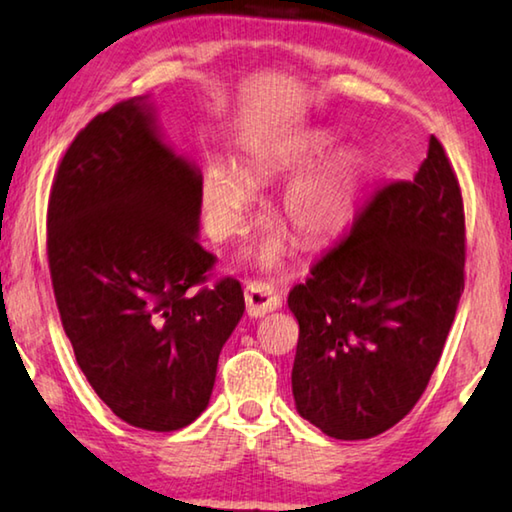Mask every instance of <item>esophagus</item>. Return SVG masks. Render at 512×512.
I'll list each match as a JSON object with an SVG mask.
<instances>
[{
	"instance_id": "obj_1",
	"label": "esophagus",
	"mask_w": 512,
	"mask_h": 512,
	"mask_svg": "<svg viewBox=\"0 0 512 512\" xmlns=\"http://www.w3.org/2000/svg\"><path fill=\"white\" fill-rule=\"evenodd\" d=\"M244 300H247V314L254 318L270 314V311L281 307L279 293L274 291V286L268 284V281H251V284H247Z\"/></svg>"
}]
</instances>
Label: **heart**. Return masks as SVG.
Returning <instances> with one entry per match:
<instances>
[{"mask_svg": "<svg viewBox=\"0 0 512 512\" xmlns=\"http://www.w3.org/2000/svg\"><path fill=\"white\" fill-rule=\"evenodd\" d=\"M360 166L351 159L330 161L295 177L279 196V214L302 240L321 242L342 231L351 219L360 191ZM254 196L249 177L226 161H210L203 173V207L207 224L217 238L242 233L244 212ZM258 268H277L284 256V238L268 235L254 249Z\"/></svg>", "mask_w": 512, "mask_h": 512, "instance_id": "1", "label": "heart"}]
</instances>
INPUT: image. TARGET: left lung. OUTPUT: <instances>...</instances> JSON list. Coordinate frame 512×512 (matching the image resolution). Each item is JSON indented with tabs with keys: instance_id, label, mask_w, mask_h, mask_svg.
Segmentation results:
<instances>
[{
	"instance_id": "1",
	"label": "left lung",
	"mask_w": 512,
	"mask_h": 512,
	"mask_svg": "<svg viewBox=\"0 0 512 512\" xmlns=\"http://www.w3.org/2000/svg\"><path fill=\"white\" fill-rule=\"evenodd\" d=\"M464 242L462 191L432 136L416 177L376 189L351 233L288 293L302 418L332 439L360 441L416 406L464 291Z\"/></svg>"
}]
</instances>
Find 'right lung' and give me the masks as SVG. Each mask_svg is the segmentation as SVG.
<instances>
[{"label":"right lung","instance_id":"add662e5","mask_svg":"<svg viewBox=\"0 0 512 512\" xmlns=\"http://www.w3.org/2000/svg\"><path fill=\"white\" fill-rule=\"evenodd\" d=\"M203 175L161 138L147 96L73 138L48 203V265L66 337L117 418L175 432L210 404L219 353L244 314L238 279L198 288Z\"/></svg>","mask_w":512,"mask_h":512}]
</instances>
